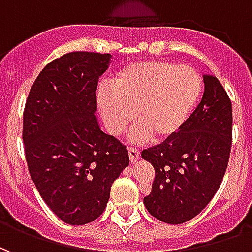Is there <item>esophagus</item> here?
<instances>
[{"label": "esophagus", "instance_id": "34e87169", "mask_svg": "<svg viewBox=\"0 0 252 252\" xmlns=\"http://www.w3.org/2000/svg\"><path fill=\"white\" fill-rule=\"evenodd\" d=\"M128 154H129V160H131V163H135L137 159L140 158V151H139L137 148L129 147L128 148Z\"/></svg>", "mask_w": 252, "mask_h": 252}]
</instances>
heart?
<instances>
[{
  "label": "heart",
  "instance_id": "heart-1",
  "mask_svg": "<svg viewBox=\"0 0 252 252\" xmlns=\"http://www.w3.org/2000/svg\"><path fill=\"white\" fill-rule=\"evenodd\" d=\"M202 93V79L194 68L164 61H146L123 67L110 81V92L97 95L106 129L119 136L137 126L132 140H166L182 126Z\"/></svg>",
  "mask_w": 252,
  "mask_h": 252
}]
</instances>
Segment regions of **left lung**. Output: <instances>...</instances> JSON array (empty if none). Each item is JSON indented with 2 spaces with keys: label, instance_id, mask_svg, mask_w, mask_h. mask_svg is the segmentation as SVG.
<instances>
[{
  "label": "left lung",
  "instance_id": "obj_1",
  "mask_svg": "<svg viewBox=\"0 0 252 252\" xmlns=\"http://www.w3.org/2000/svg\"><path fill=\"white\" fill-rule=\"evenodd\" d=\"M204 95L185 126L142 158L155 178L144 197L147 211L167 224L191 220L205 208L227 170L232 143V105L212 74L204 75Z\"/></svg>",
  "mask_w": 252,
  "mask_h": 252
}]
</instances>
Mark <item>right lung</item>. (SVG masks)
I'll return each mask as SVG.
<instances>
[{
  "mask_svg": "<svg viewBox=\"0 0 252 252\" xmlns=\"http://www.w3.org/2000/svg\"><path fill=\"white\" fill-rule=\"evenodd\" d=\"M110 54L68 52L31 88L23 140L32 181L61 220L83 225L102 215L110 188L129 164L126 146L97 120L95 90Z\"/></svg>",
  "mask_w": 252,
  "mask_h": 252,
  "instance_id": "add662e5",
  "label": "right lung"
}]
</instances>
